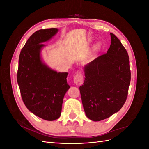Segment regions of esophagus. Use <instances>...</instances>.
I'll return each instance as SVG.
<instances>
[{
    "instance_id": "esophagus-1",
    "label": "esophagus",
    "mask_w": 149,
    "mask_h": 149,
    "mask_svg": "<svg viewBox=\"0 0 149 149\" xmlns=\"http://www.w3.org/2000/svg\"><path fill=\"white\" fill-rule=\"evenodd\" d=\"M74 83L76 85H81L83 82V75L81 71H78L74 76Z\"/></svg>"
}]
</instances>
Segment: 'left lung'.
<instances>
[{"instance_id": "8db88e82", "label": "left lung", "mask_w": 149, "mask_h": 149, "mask_svg": "<svg viewBox=\"0 0 149 149\" xmlns=\"http://www.w3.org/2000/svg\"><path fill=\"white\" fill-rule=\"evenodd\" d=\"M106 53L84 67L85 78L79 87L86 115L93 121L109 118L127 100L130 82L127 52L115 35Z\"/></svg>"}]
</instances>
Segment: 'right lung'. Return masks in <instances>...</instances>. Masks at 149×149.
Segmentation results:
<instances>
[{
  "label": "right lung",
  "mask_w": 149,
  "mask_h": 149,
  "mask_svg": "<svg viewBox=\"0 0 149 149\" xmlns=\"http://www.w3.org/2000/svg\"><path fill=\"white\" fill-rule=\"evenodd\" d=\"M58 31L41 29L31 35L20 53L17 79L27 109L39 118L54 120L60 118L63 100L70 86L68 73H58L42 62L40 50Z\"/></svg>",
  "instance_id": "1"
}]
</instances>
